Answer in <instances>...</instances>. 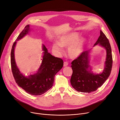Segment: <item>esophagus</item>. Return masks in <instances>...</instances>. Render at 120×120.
<instances>
[{
	"label": "esophagus",
	"mask_w": 120,
	"mask_h": 120,
	"mask_svg": "<svg viewBox=\"0 0 120 120\" xmlns=\"http://www.w3.org/2000/svg\"><path fill=\"white\" fill-rule=\"evenodd\" d=\"M68 62H64V66L67 67V66H68Z\"/></svg>",
	"instance_id": "34e87169"
}]
</instances>
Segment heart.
I'll list each match as a JSON object with an SVG mask.
<instances>
[{"label":"heart","instance_id":"obj_1","mask_svg":"<svg viewBox=\"0 0 120 120\" xmlns=\"http://www.w3.org/2000/svg\"><path fill=\"white\" fill-rule=\"evenodd\" d=\"M79 35L76 33H71L61 37L58 42L53 43V50L58 53L63 51L62 47H68V53L71 58H75L80 55L83 51L84 39H78Z\"/></svg>","mask_w":120,"mask_h":120}]
</instances>
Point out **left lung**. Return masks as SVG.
<instances>
[{
    "label": "left lung",
    "mask_w": 120,
    "mask_h": 120,
    "mask_svg": "<svg viewBox=\"0 0 120 120\" xmlns=\"http://www.w3.org/2000/svg\"><path fill=\"white\" fill-rule=\"evenodd\" d=\"M100 35L94 46L98 44L105 48L107 52L105 66L103 72L99 74L91 72L89 65L90 51L83 52L71 62L73 73L70 79V83L78 92L89 93L96 91L105 82L109 76L112 67V56L109 40L103 32L100 31Z\"/></svg>",
    "instance_id": "8db88e82"
}]
</instances>
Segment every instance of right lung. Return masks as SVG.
Returning <instances> with one entry per match:
<instances>
[{"mask_svg": "<svg viewBox=\"0 0 120 120\" xmlns=\"http://www.w3.org/2000/svg\"><path fill=\"white\" fill-rule=\"evenodd\" d=\"M29 30V25H27L12 45L11 54V68L13 77L18 85L30 94L38 95L45 93L52 86L54 76L63 68L64 62L61 58L55 57L48 52L47 49L43 45L44 54L41 64L38 72L28 77L23 75L16 64L14 48L17 41L28 34Z\"/></svg>", "mask_w": 120, "mask_h": 120, "instance_id": "1", "label": "right lung"}]
</instances>
